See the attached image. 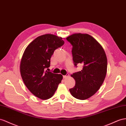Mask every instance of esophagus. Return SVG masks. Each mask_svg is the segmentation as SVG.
Instances as JSON below:
<instances>
[{"mask_svg": "<svg viewBox=\"0 0 126 126\" xmlns=\"http://www.w3.org/2000/svg\"><path fill=\"white\" fill-rule=\"evenodd\" d=\"M69 77V74H66V75H65V76H63V78H68V77Z\"/></svg>", "mask_w": 126, "mask_h": 126, "instance_id": "34e87169", "label": "esophagus"}]
</instances>
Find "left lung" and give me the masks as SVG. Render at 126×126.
I'll list each match as a JSON object with an SVG mask.
<instances>
[{
    "instance_id": "8db88e82",
    "label": "left lung",
    "mask_w": 126,
    "mask_h": 126,
    "mask_svg": "<svg viewBox=\"0 0 126 126\" xmlns=\"http://www.w3.org/2000/svg\"><path fill=\"white\" fill-rule=\"evenodd\" d=\"M66 40L72 45L75 65H83L81 71L71 75L76 84L69 89L70 92L76 98L88 99L98 91L105 78L108 61L105 51L101 44L88 34L74 33Z\"/></svg>"
}]
</instances>
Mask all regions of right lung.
Here are the masks:
<instances>
[{
  "label": "right lung",
  "instance_id": "1",
  "mask_svg": "<svg viewBox=\"0 0 126 126\" xmlns=\"http://www.w3.org/2000/svg\"><path fill=\"white\" fill-rule=\"evenodd\" d=\"M62 38L51 34L39 36L25 48L20 63V73L27 88L41 99L51 98L63 79L61 74L48 71L54 50L62 46ZM48 69H47V70Z\"/></svg>",
  "mask_w": 126,
  "mask_h": 126
}]
</instances>
